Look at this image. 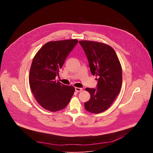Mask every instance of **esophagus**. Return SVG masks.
Listing matches in <instances>:
<instances>
[{
  "mask_svg": "<svg viewBox=\"0 0 153 153\" xmlns=\"http://www.w3.org/2000/svg\"><path fill=\"white\" fill-rule=\"evenodd\" d=\"M75 90L77 91V92H80V91H82L83 90V89L82 88H78V87H76L75 88Z\"/></svg>",
  "mask_w": 153,
  "mask_h": 153,
  "instance_id": "esophagus-1",
  "label": "esophagus"
}]
</instances>
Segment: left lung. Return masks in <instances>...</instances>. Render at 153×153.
Segmentation results:
<instances>
[{
  "label": "left lung",
  "instance_id": "obj_1",
  "mask_svg": "<svg viewBox=\"0 0 153 153\" xmlns=\"http://www.w3.org/2000/svg\"><path fill=\"white\" fill-rule=\"evenodd\" d=\"M89 62L91 74L99 78L97 89L86 88L91 95L85 103L86 111L99 114L106 110L119 94L122 83V70L114 49L97 42L79 41Z\"/></svg>",
  "mask_w": 153,
  "mask_h": 153
}]
</instances>
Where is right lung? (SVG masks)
I'll use <instances>...</instances> for the list:
<instances>
[{
  "label": "right lung",
  "instance_id": "1",
  "mask_svg": "<svg viewBox=\"0 0 153 153\" xmlns=\"http://www.w3.org/2000/svg\"><path fill=\"white\" fill-rule=\"evenodd\" d=\"M78 43L77 39L51 41L43 45L33 58L29 82L39 104L55 112L67 106L75 88L55 80L65 59Z\"/></svg>",
  "mask_w": 153,
  "mask_h": 153
}]
</instances>
